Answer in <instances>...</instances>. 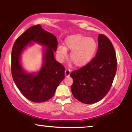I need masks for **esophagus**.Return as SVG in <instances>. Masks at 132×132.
<instances>
[{"instance_id": "esophagus-1", "label": "esophagus", "mask_w": 132, "mask_h": 132, "mask_svg": "<svg viewBox=\"0 0 132 132\" xmlns=\"http://www.w3.org/2000/svg\"><path fill=\"white\" fill-rule=\"evenodd\" d=\"M70 72H71V71L69 70V69H66L64 72L65 76H66V78H68V77L70 76Z\"/></svg>"}]
</instances>
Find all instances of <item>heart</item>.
I'll list each match as a JSON object with an SVG mask.
<instances>
[{
    "instance_id": "heart-1",
    "label": "heart",
    "mask_w": 132,
    "mask_h": 132,
    "mask_svg": "<svg viewBox=\"0 0 132 132\" xmlns=\"http://www.w3.org/2000/svg\"><path fill=\"white\" fill-rule=\"evenodd\" d=\"M97 47V42L93 38L76 33L65 38L64 46H57L56 56L59 61H63L67 56V51H70L71 61L76 66L82 68L88 64L92 60Z\"/></svg>"
}]
</instances>
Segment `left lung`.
Wrapping results in <instances>:
<instances>
[{"label":"left lung","mask_w":132,"mask_h":132,"mask_svg":"<svg viewBox=\"0 0 132 132\" xmlns=\"http://www.w3.org/2000/svg\"><path fill=\"white\" fill-rule=\"evenodd\" d=\"M117 65L112 43L107 37L100 34L95 56L88 64L71 73L73 96L84 104H94L102 100L111 87Z\"/></svg>","instance_id":"left-lung-1"}]
</instances>
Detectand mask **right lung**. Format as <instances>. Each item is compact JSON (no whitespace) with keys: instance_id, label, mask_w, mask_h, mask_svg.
<instances>
[{"instance_id":"right-lung-1","label":"right lung","mask_w":132,"mask_h":132,"mask_svg":"<svg viewBox=\"0 0 132 132\" xmlns=\"http://www.w3.org/2000/svg\"><path fill=\"white\" fill-rule=\"evenodd\" d=\"M36 43L44 46L43 64L37 72L28 73L22 68L21 56L28 46ZM57 41L40 25L30 27L16 39L12 51V75L15 84L27 99L43 102L50 99L64 78L65 68L54 59Z\"/></svg>"}]
</instances>
